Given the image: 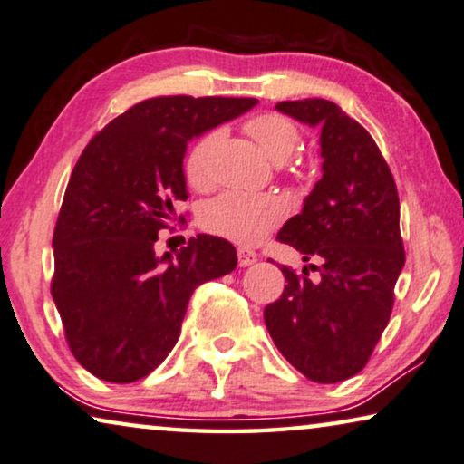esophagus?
I'll return each instance as SVG.
<instances>
[{
  "label": "esophagus",
  "mask_w": 464,
  "mask_h": 464,
  "mask_svg": "<svg viewBox=\"0 0 464 464\" xmlns=\"http://www.w3.org/2000/svg\"><path fill=\"white\" fill-rule=\"evenodd\" d=\"M238 266L240 267H246V266H253L255 261H257V253L253 251V248H246V246H238Z\"/></svg>",
  "instance_id": "34e87169"
}]
</instances>
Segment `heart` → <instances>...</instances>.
<instances>
[{"label":"heart","instance_id":"1","mask_svg":"<svg viewBox=\"0 0 464 464\" xmlns=\"http://www.w3.org/2000/svg\"><path fill=\"white\" fill-rule=\"evenodd\" d=\"M245 131L272 160H285L297 149L301 133L293 119L280 112H257L245 121ZM219 138L218 131L205 133L186 159V179L194 188L211 184V152ZM286 216V205L272 192L230 190L213 198L203 211L207 232L224 237L238 245H255L274 230Z\"/></svg>","mask_w":464,"mask_h":464}]
</instances>
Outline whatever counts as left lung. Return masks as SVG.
<instances>
[{
	"mask_svg": "<svg viewBox=\"0 0 464 464\" xmlns=\"http://www.w3.org/2000/svg\"><path fill=\"white\" fill-rule=\"evenodd\" d=\"M285 115L320 127L322 178L304 209L282 226L280 243L304 261L318 259V280L282 266L286 285L264 320L280 353L315 382L358 374L393 307L406 253L392 169L371 133L322 98L278 102Z\"/></svg>",
	"mask_w": 464,
	"mask_h": 464,
	"instance_id": "1",
	"label": "left lung"
}]
</instances>
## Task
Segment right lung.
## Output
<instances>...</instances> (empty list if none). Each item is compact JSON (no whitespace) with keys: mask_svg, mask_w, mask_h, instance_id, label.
I'll list each match as a JSON object with an SVG mask.
<instances>
[{"mask_svg":"<svg viewBox=\"0 0 464 464\" xmlns=\"http://www.w3.org/2000/svg\"><path fill=\"white\" fill-rule=\"evenodd\" d=\"M255 98L159 96L112 119L79 157L53 227L52 297L72 355L93 377L133 382L178 343L194 288L237 267L227 240L198 234L157 257L159 232L186 200L192 138ZM182 219V218H179Z\"/></svg>","mask_w":464,"mask_h":464,"instance_id":"obj_1","label":"right lung"}]
</instances>
